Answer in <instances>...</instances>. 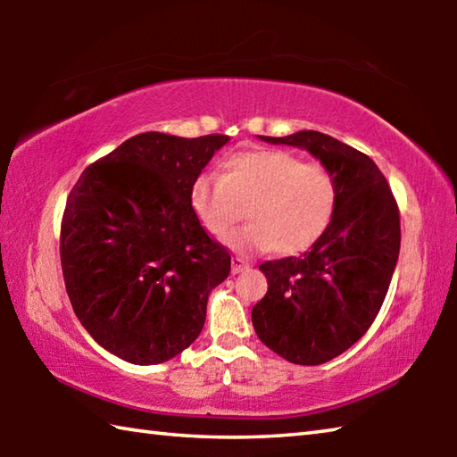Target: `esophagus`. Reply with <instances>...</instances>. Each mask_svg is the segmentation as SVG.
Instances as JSON below:
<instances>
[{
  "label": "esophagus",
  "mask_w": 457,
  "mask_h": 457,
  "mask_svg": "<svg viewBox=\"0 0 457 457\" xmlns=\"http://www.w3.org/2000/svg\"><path fill=\"white\" fill-rule=\"evenodd\" d=\"M245 270H250V262L244 260V258H237V256L231 260V274L245 272Z\"/></svg>",
  "instance_id": "obj_1"
}]
</instances>
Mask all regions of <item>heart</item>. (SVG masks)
Returning a JSON list of instances; mask_svg holds the SVG:
<instances>
[{
  "label": "heart",
  "mask_w": 457,
  "mask_h": 457,
  "mask_svg": "<svg viewBox=\"0 0 457 457\" xmlns=\"http://www.w3.org/2000/svg\"><path fill=\"white\" fill-rule=\"evenodd\" d=\"M337 199L338 185L327 165L274 149L237 153L226 173H201L191 187L193 212L215 239L229 236L245 205L250 223L228 239L237 252L306 250L328 228Z\"/></svg>",
  "instance_id": "obj_1"
}]
</instances>
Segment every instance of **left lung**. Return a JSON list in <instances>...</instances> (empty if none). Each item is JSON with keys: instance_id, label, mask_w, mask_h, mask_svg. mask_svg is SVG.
Here are the masks:
<instances>
[{"instance_id": "8db88e82", "label": "left lung", "mask_w": 457, "mask_h": 457, "mask_svg": "<svg viewBox=\"0 0 457 457\" xmlns=\"http://www.w3.org/2000/svg\"><path fill=\"white\" fill-rule=\"evenodd\" d=\"M260 138L306 149L338 185L335 215L311 250L260 266L268 292L252 308L268 349L322 365L351 349L381 311L399 258V207L373 159L337 138L319 130Z\"/></svg>"}]
</instances>
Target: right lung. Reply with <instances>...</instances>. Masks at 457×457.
Wrapping results in <instances>:
<instances>
[{"label":"right lung","mask_w":457,"mask_h":457,"mask_svg":"<svg viewBox=\"0 0 457 457\" xmlns=\"http://www.w3.org/2000/svg\"><path fill=\"white\" fill-rule=\"evenodd\" d=\"M228 135L130 137L84 169L66 201L60 260L88 335L133 365L173 359L199 337L229 252L201 228L191 187Z\"/></svg>","instance_id":"add662e5"}]
</instances>
